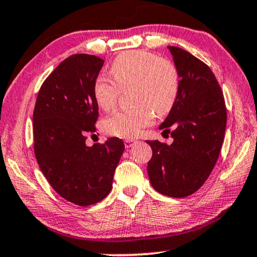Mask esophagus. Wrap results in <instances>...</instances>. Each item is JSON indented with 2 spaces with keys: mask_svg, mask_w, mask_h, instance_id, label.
I'll return each mask as SVG.
<instances>
[{
  "mask_svg": "<svg viewBox=\"0 0 257 257\" xmlns=\"http://www.w3.org/2000/svg\"><path fill=\"white\" fill-rule=\"evenodd\" d=\"M125 147L126 149H130V147L133 146V144H136L137 142L136 140H132V139H125Z\"/></svg>",
  "mask_w": 257,
  "mask_h": 257,
  "instance_id": "34e87169",
  "label": "esophagus"
}]
</instances>
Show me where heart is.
Here are the masks:
<instances>
[{
  "mask_svg": "<svg viewBox=\"0 0 257 257\" xmlns=\"http://www.w3.org/2000/svg\"><path fill=\"white\" fill-rule=\"evenodd\" d=\"M113 79L97 76L93 96L100 108L111 110L121 90L133 86L132 108L114 111L104 120L108 135L135 138L154 121V115L172 110L179 92V73L173 63L147 51L136 50L119 55L111 65Z\"/></svg>",
  "mask_w": 257,
  "mask_h": 257,
  "instance_id": "1",
  "label": "heart"
}]
</instances>
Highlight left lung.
<instances>
[{"instance_id": "8db88e82", "label": "left lung", "mask_w": 257, "mask_h": 257, "mask_svg": "<svg viewBox=\"0 0 257 257\" xmlns=\"http://www.w3.org/2000/svg\"><path fill=\"white\" fill-rule=\"evenodd\" d=\"M179 73L177 100L159 130L171 132V145L146 140L151 185L172 198L198 191L212 173L222 147L227 112L222 91L208 66L178 47H167Z\"/></svg>"}]
</instances>
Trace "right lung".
<instances>
[{
	"label": "right lung",
	"mask_w": 257,
	"mask_h": 257,
	"mask_svg": "<svg viewBox=\"0 0 257 257\" xmlns=\"http://www.w3.org/2000/svg\"><path fill=\"white\" fill-rule=\"evenodd\" d=\"M103 59L79 54L66 58L45 79L35 105L34 149L42 173L62 198L78 206L103 200L125 145L108 138L103 145L86 146L94 132L98 104L93 82Z\"/></svg>",
	"instance_id": "add662e5"
}]
</instances>
